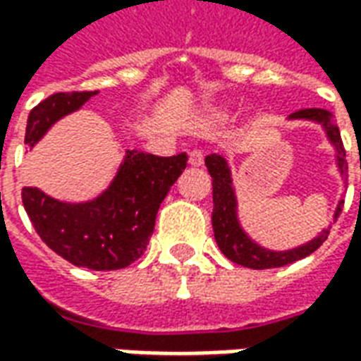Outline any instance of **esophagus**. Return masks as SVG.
<instances>
[{
  "label": "esophagus",
  "instance_id": "esophagus-1",
  "mask_svg": "<svg viewBox=\"0 0 361 361\" xmlns=\"http://www.w3.org/2000/svg\"><path fill=\"white\" fill-rule=\"evenodd\" d=\"M203 152L201 150H191L189 152V164L191 166H195V168H199V166H203Z\"/></svg>",
  "mask_w": 361,
  "mask_h": 361
}]
</instances>
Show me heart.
Segmentation results:
<instances>
[{
    "mask_svg": "<svg viewBox=\"0 0 361 361\" xmlns=\"http://www.w3.org/2000/svg\"><path fill=\"white\" fill-rule=\"evenodd\" d=\"M226 116H228L226 106H216V108H212V110L207 114V119H211V121H220V119H224Z\"/></svg>",
    "mask_w": 361,
    "mask_h": 361,
    "instance_id": "b5f03b06",
    "label": "heart"
}]
</instances>
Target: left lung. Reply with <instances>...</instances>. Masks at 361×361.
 Instances as JSON below:
<instances>
[{
	"mask_svg": "<svg viewBox=\"0 0 361 361\" xmlns=\"http://www.w3.org/2000/svg\"><path fill=\"white\" fill-rule=\"evenodd\" d=\"M288 121H311V123H317V126L323 127L326 141L331 142L334 150L336 170L341 173V180L346 188V172H348L346 152L342 147L341 131H338V126L334 123L333 114L321 110V108H305V110L290 114ZM204 164L209 168V173L212 178V230H214V240L219 243L220 251L238 265L250 267V269H276V267L290 265L294 261L307 257L317 247H321V243L325 242L326 235L331 232V224L336 222V219L341 216L342 204H344L342 197L336 203L331 224L323 228L313 240L302 243V245H295L292 250H269L265 245L255 242L242 226L240 211H238V207H240L238 191H235L234 180H232V170L228 164V158L212 152L204 158Z\"/></svg>",
	"mask_w": 361,
	"mask_h": 361,
	"instance_id": "8db88e82",
	"label": "left lung"
}]
</instances>
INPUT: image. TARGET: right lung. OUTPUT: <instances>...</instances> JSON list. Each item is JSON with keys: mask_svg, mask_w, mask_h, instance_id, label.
Segmentation results:
<instances>
[{"mask_svg": "<svg viewBox=\"0 0 361 361\" xmlns=\"http://www.w3.org/2000/svg\"><path fill=\"white\" fill-rule=\"evenodd\" d=\"M94 92H58L32 108L25 142L32 149L50 127L81 110ZM188 152L157 157L145 150H126L110 185L94 199L59 201L38 188H23V204L36 234L58 255L92 271H118L147 251L154 220L180 173Z\"/></svg>", "mask_w": 361, "mask_h": 361, "instance_id": "right-lung-1", "label": "right lung"}]
</instances>
